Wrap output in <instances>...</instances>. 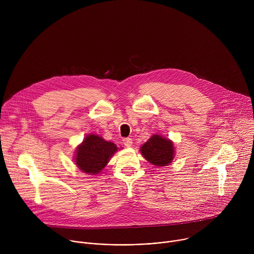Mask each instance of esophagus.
<instances>
[{"label":"esophagus","mask_w":254,"mask_h":254,"mask_svg":"<svg viewBox=\"0 0 254 254\" xmlns=\"http://www.w3.org/2000/svg\"><path fill=\"white\" fill-rule=\"evenodd\" d=\"M123 142H124L125 146H126V147H127V148H129V147H131V146H132V139H131V138H129V137L124 138V139H123Z\"/></svg>","instance_id":"obj_1"}]
</instances>
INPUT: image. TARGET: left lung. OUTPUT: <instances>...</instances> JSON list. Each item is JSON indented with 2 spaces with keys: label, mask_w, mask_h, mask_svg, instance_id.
Returning a JSON list of instances; mask_svg holds the SVG:
<instances>
[{
  "label": "left lung",
  "mask_w": 254,
  "mask_h": 254,
  "mask_svg": "<svg viewBox=\"0 0 254 254\" xmlns=\"http://www.w3.org/2000/svg\"><path fill=\"white\" fill-rule=\"evenodd\" d=\"M141 156L156 167L169 166L175 158L174 142L161 134H153L139 149Z\"/></svg>",
  "instance_id": "obj_1"
}]
</instances>
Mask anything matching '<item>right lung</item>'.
<instances>
[{"label":"right lung","instance_id":"1","mask_svg":"<svg viewBox=\"0 0 254 254\" xmlns=\"http://www.w3.org/2000/svg\"><path fill=\"white\" fill-rule=\"evenodd\" d=\"M118 150L120 149L113 141H107L98 134L89 133L76 147L74 163L83 173L97 176Z\"/></svg>","mask_w":254,"mask_h":254}]
</instances>
